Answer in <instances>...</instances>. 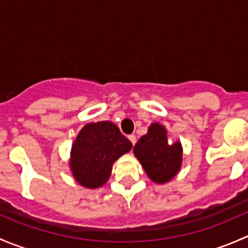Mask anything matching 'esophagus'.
I'll return each mask as SVG.
<instances>
[{
    "label": "esophagus",
    "instance_id": "esophagus-1",
    "mask_svg": "<svg viewBox=\"0 0 248 248\" xmlns=\"http://www.w3.org/2000/svg\"><path fill=\"white\" fill-rule=\"evenodd\" d=\"M128 139L131 140V142L133 144V146H134V145H136V142H137V137L134 136V134H131V136H128Z\"/></svg>",
    "mask_w": 248,
    "mask_h": 248
}]
</instances>
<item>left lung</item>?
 I'll return each instance as SVG.
<instances>
[{
	"label": "left lung",
	"mask_w": 248,
	"mask_h": 248,
	"mask_svg": "<svg viewBox=\"0 0 248 248\" xmlns=\"http://www.w3.org/2000/svg\"><path fill=\"white\" fill-rule=\"evenodd\" d=\"M133 152L147 176L158 184L171 180L181 167V144H169L166 128L159 124L150 126L147 134L134 145Z\"/></svg>",
	"instance_id": "obj_1"
}]
</instances>
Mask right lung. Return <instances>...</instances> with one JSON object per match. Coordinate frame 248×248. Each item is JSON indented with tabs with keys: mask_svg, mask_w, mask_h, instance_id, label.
<instances>
[{
	"mask_svg": "<svg viewBox=\"0 0 248 248\" xmlns=\"http://www.w3.org/2000/svg\"><path fill=\"white\" fill-rule=\"evenodd\" d=\"M132 146V142L111 122L86 124L72 146V172L80 185L97 188L108 181L112 163Z\"/></svg>",
	"mask_w": 248,
	"mask_h": 248,
	"instance_id": "add662e5",
	"label": "right lung"
}]
</instances>
